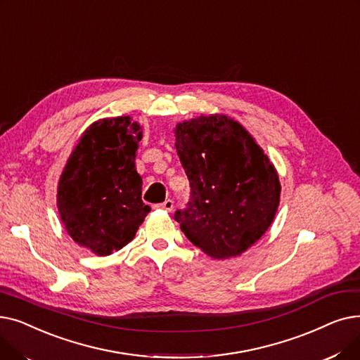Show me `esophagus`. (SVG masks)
Masks as SVG:
<instances>
[{"label":"esophagus","instance_id":"esophagus-1","mask_svg":"<svg viewBox=\"0 0 360 360\" xmlns=\"http://www.w3.org/2000/svg\"><path fill=\"white\" fill-rule=\"evenodd\" d=\"M157 208H160V210H164V211H171V210H173L174 208V202L173 200H171V199H167V200H164L162 203H158L157 205Z\"/></svg>","mask_w":360,"mask_h":360}]
</instances>
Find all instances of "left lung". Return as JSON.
<instances>
[{
  "instance_id": "obj_1",
  "label": "left lung",
  "mask_w": 360,
  "mask_h": 360,
  "mask_svg": "<svg viewBox=\"0 0 360 360\" xmlns=\"http://www.w3.org/2000/svg\"><path fill=\"white\" fill-rule=\"evenodd\" d=\"M176 149L191 184L174 219L215 259L242 255L276 217L278 174L249 131L227 115H200L176 127Z\"/></svg>"
}]
</instances>
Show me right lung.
<instances>
[{
	"label": "right lung",
	"mask_w": 360,
	"mask_h": 360,
	"mask_svg": "<svg viewBox=\"0 0 360 360\" xmlns=\"http://www.w3.org/2000/svg\"><path fill=\"white\" fill-rule=\"evenodd\" d=\"M141 126L129 115L104 118L84 130L58 183L57 207L73 240L98 256L133 240L150 211L134 167Z\"/></svg>",
	"instance_id": "add662e5"
}]
</instances>
